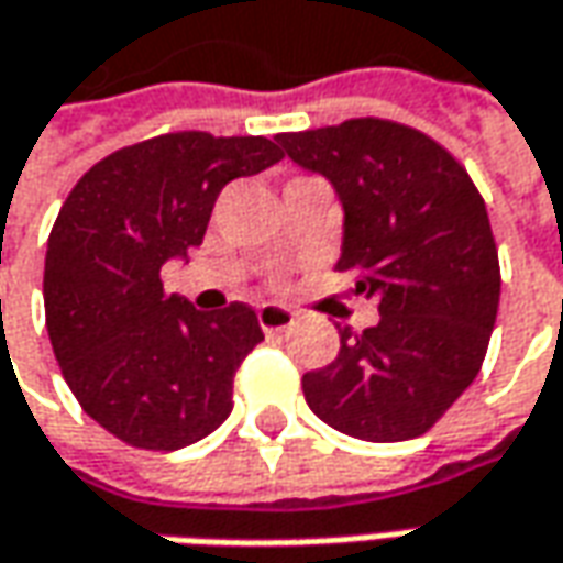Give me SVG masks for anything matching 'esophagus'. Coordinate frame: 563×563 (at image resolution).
<instances>
[{
  "label": "esophagus",
  "mask_w": 563,
  "mask_h": 563,
  "mask_svg": "<svg viewBox=\"0 0 563 563\" xmlns=\"http://www.w3.org/2000/svg\"><path fill=\"white\" fill-rule=\"evenodd\" d=\"M256 319H260V329L263 332H285V329H291L294 325V310L288 307H278V303H263L260 310H256Z\"/></svg>",
  "instance_id": "esophagus-1"
}]
</instances>
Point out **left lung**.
<instances>
[{
  "label": "left lung",
  "instance_id": "1",
  "mask_svg": "<svg viewBox=\"0 0 563 563\" xmlns=\"http://www.w3.org/2000/svg\"><path fill=\"white\" fill-rule=\"evenodd\" d=\"M275 141L332 181L344 209L335 269L378 303L373 329L338 325L341 351L303 376V398L344 435L417 439L486 360L501 294L486 200L442 143L398 121L351 119Z\"/></svg>",
  "mask_w": 563,
  "mask_h": 563
}]
</instances>
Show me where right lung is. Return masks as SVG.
Returning <instances> with one entry per match:
<instances>
[{
    "instance_id": "add662e5",
    "label": "right lung",
    "mask_w": 563,
    "mask_h": 563,
    "mask_svg": "<svg viewBox=\"0 0 563 563\" xmlns=\"http://www.w3.org/2000/svg\"><path fill=\"white\" fill-rule=\"evenodd\" d=\"M285 153L269 137L178 131L115 150L58 209L43 272L46 329L87 417L146 451H178L231 413L234 373L263 341L247 303L200 313L163 266L203 244L216 197Z\"/></svg>"
}]
</instances>
